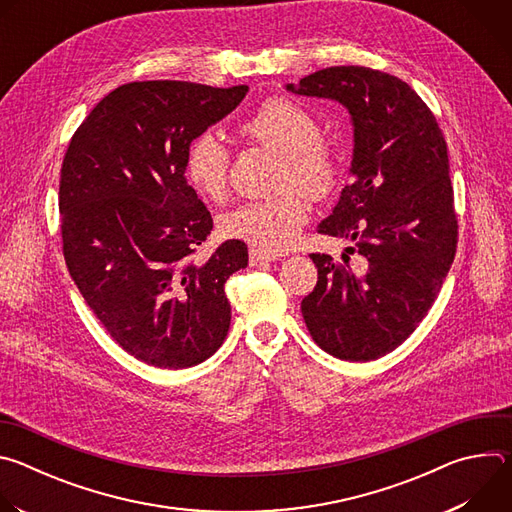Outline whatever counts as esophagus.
<instances>
[{"mask_svg": "<svg viewBox=\"0 0 512 512\" xmlns=\"http://www.w3.org/2000/svg\"><path fill=\"white\" fill-rule=\"evenodd\" d=\"M277 259V255H271V253H265V251H261V249H251L249 251V261H251V265H261V263H267V261H275Z\"/></svg>", "mask_w": 512, "mask_h": 512, "instance_id": "obj_1", "label": "esophagus"}]
</instances>
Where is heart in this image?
Returning <instances> with one entry per match:
<instances>
[{
  "mask_svg": "<svg viewBox=\"0 0 512 512\" xmlns=\"http://www.w3.org/2000/svg\"><path fill=\"white\" fill-rule=\"evenodd\" d=\"M241 135L281 154L279 186H294L320 198L336 182L338 162L322 139L320 123L302 105L275 97L265 101L241 125ZM231 156L225 143L206 131L194 137L186 150V178L208 200H221L229 186ZM308 218L300 194L283 192L275 198L243 202L221 216L218 229L229 239L245 241L265 253H279L296 243Z\"/></svg>",
  "mask_w": 512,
  "mask_h": 512,
  "instance_id": "obj_1",
  "label": "heart"
}]
</instances>
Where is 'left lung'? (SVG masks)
I'll return each mask as SVG.
<instances>
[{
  "mask_svg": "<svg viewBox=\"0 0 512 512\" xmlns=\"http://www.w3.org/2000/svg\"><path fill=\"white\" fill-rule=\"evenodd\" d=\"M285 91L340 103L352 123V182L318 233L354 241L352 271L312 253L318 283L302 300L314 342L340 360L395 350L425 318L454 263L458 221L448 145L433 113L401 79L330 66Z\"/></svg>",
  "mask_w": 512,
  "mask_h": 512,
  "instance_id": "1",
  "label": "left lung"
}]
</instances>
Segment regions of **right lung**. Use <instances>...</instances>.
Listing matches in <instances>:
<instances>
[{"mask_svg":"<svg viewBox=\"0 0 512 512\" xmlns=\"http://www.w3.org/2000/svg\"><path fill=\"white\" fill-rule=\"evenodd\" d=\"M249 87L143 81L111 91L72 135L60 170L62 251L70 277L111 338L158 369H188L231 326L227 279L247 267L231 239L194 261L212 216L184 176L194 137Z\"/></svg>","mask_w":512,"mask_h":512,"instance_id":"1","label":"right lung"}]
</instances>
